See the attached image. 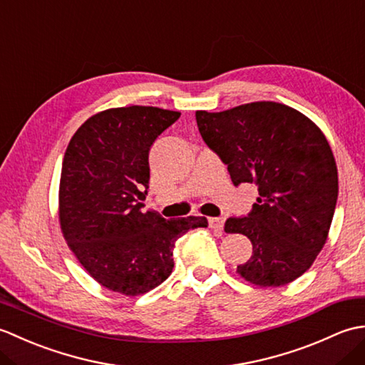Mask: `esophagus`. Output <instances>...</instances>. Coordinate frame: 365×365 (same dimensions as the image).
Wrapping results in <instances>:
<instances>
[{
  "instance_id": "esophagus-1",
  "label": "esophagus",
  "mask_w": 365,
  "mask_h": 365,
  "mask_svg": "<svg viewBox=\"0 0 365 365\" xmlns=\"http://www.w3.org/2000/svg\"><path fill=\"white\" fill-rule=\"evenodd\" d=\"M208 226L213 230L221 232L224 227V218H208Z\"/></svg>"
}]
</instances>
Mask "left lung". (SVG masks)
<instances>
[{
  "label": "left lung",
  "instance_id": "obj_1",
  "mask_svg": "<svg viewBox=\"0 0 365 365\" xmlns=\"http://www.w3.org/2000/svg\"><path fill=\"white\" fill-rule=\"evenodd\" d=\"M196 120L232 183H254L259 191L251 213L224 224L227 234L252 243L237 273L259 287L294 281L327 243L336 210L339 177L328 139L304 114L276 102L196 111Z\"/></svg>",
  "mask_w": 365,
  "mask_h": 365
}]
</instances>
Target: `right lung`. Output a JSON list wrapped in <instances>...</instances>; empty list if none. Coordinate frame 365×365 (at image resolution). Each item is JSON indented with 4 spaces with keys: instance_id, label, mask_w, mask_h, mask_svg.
I'll use <instances>...</instances> for the list:
<instances>
[{
    "instance_id": "obj_1",
    "label": "right lung",
    "mask_w": 365,
    "mask_h": 365,
    "mask_svg": "<svg viewBox=\"0 0 365 365\" xmlns=\"http://www.w3.org/2000/svg\"><path fill=\"white\" fill-rule=\"evenodd\" d=\"M180 118L157 106L111 108L75 131L63 160L59 222L83 268L105 289L138 297L173 273L175 242L204 216L165 220L143 210L149 150Z\"/></svg>"
}]
</instances>
